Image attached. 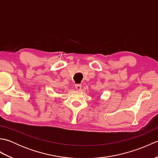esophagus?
I'll return each mask as SVG.
<instances>
[{"instance_id": "1", "label": "esophagus", "mask_w": 158, "mask_h": 158, "mask_svg": "<svg viewBox=\"0 0 158 158\" xmlns=\"http://www.w3.org/2000/svg\"><path fill=\"white\" fill-rule=\"evenodd\" d=\"M75 86V88L77 90H80L81 89V84H76Z\"/></svg>"}]
</instances>
